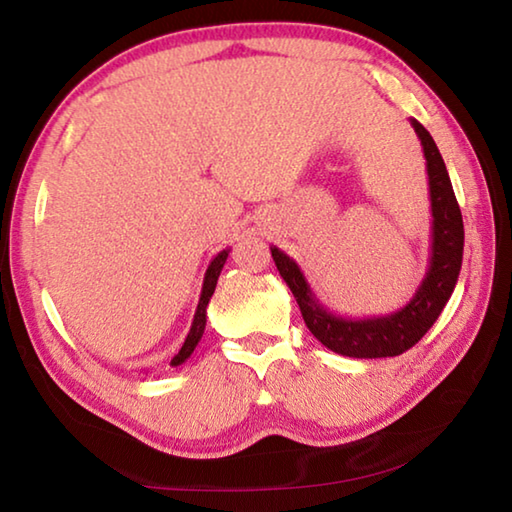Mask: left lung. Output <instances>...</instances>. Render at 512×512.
<instances>
[{
    "mask_svg": "<svg viewBox=\"0 0 512 512\" xmlns=\"http://www.w3.org/2000/svg\"><path fill=\"white\" fill-rule=\"evenodd\" d=\"M411 126L422 144L429 176L431 201V253L429 268L418 291L402 309L386 316L352 318L329 311L316 298L296 259L271 246L273 262L296 298L305 325L316 339L336 354L354 359H381L413 348L436 323L447 300L452 298L463 264V216L456 203L452 180L436 142L418 119Z\"/></svg>",
    "mask_w": 512,
    "mask_h": 512,
    "instance_id": "obj_1",
    "label": "left lung"
}]
</instances>
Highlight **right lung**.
<instances>
[{
    "label": "right lung",
    "mask_w": 512,
    "mask_h": 512,
    "mask_svg": "<svg viewBox=\"0 0 512 512\" xmlns=\"http://www.w3.org/2000/svg\"><path fill=\"white\" fill-rule=\"evenodd\" d=\"M228 255H230V248L221 250V253L212 259L210 266H207L205 277H203V291H201V298H198V307L194 314V323H192V327H189V334L183 343V348H180L176 357L171 359V366H180V363H185L189 357H192V352L196 350L198 341H201V336L205 332V323H207V305H210V298L216 289V280H219Z\"/></svg>",
    "instance_id": "right-lung-1"
}]
</instances>
